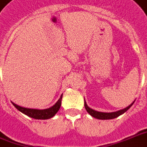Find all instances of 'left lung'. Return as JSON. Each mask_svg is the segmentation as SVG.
I'll return each mask as SVG.
<instances>
[{
  "label": "left lung",
  "mask_w": 147,
  "mask_h": 147,
  "mask_svg": "<svg viewBox=\"0 0 147 147\" xmlns=\"http://www.w3.org/2000/svg\"><path fill=\"white\" fill-rule=\"evenodd\" d=\"M134 102L132 104H130L129 107H127L126 108L122 109V110H119L118 111H115V112H100V111H97L95 110H93L92 108H90L88 107V105L85 102V100H84V107L86 109L87 112L89 113L90 115H92L93 117L96 118V119H115L116 117L119 116L120 115L124 114L125 111H127L131 107L132 105L134 104Z\"/></svg>",
  "instance_id": "8db88e82"
}]
</instances>
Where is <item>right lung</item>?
Masks as SVG:
<instances>
[{
    "label": "right lung",
    "instance_id": "right-lung-1",
    "mask_svg": "<svg viewBox=\"0 0 147 147\" xmlns=\"http://www.w3.org/2000/svg\"><path fill=\"white\" fill-rule=\"evenodd\" d=\"M62 98H63V95H61L60 98L58 99V102L54 104L53 107H49L48 109H44V110L26 108V107L18 106L17 104L13 103V102H12V103L19 111H21L22 113L25 114L26 115L31 117V118L36 119H47L52 118L58 112L60 107H61Z\"/></svg>",
    "mask_w": 147,
    "mask_h": 147
}]
</instances>
